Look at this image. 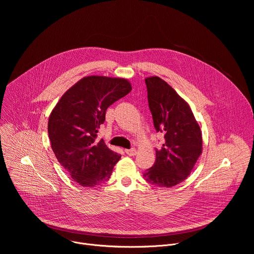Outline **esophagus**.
<instances>
[{"label": "esophagus", "instance_id": "esophagus-1", "mask_svg": "<svg viewBox=\"0 0 254 254\" xmlns=\"http://www.w3.org/2000/svg\"><path fill=\"white\" fill-rule=\"evenodd\" d=\"M126 153L128 156H134L136 154V150L135 149H129V150H126Z\"/></svg>", "mask_w": 254, "mask_h": 254}]
</instances>
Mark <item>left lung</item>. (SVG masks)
I'll return each instance as SVG.
<instances>
[{
  "mask_svg": "<svg viewBox=\"0 0 254 254\" xmlns=\"http://www.w3.org/2000/svg\"><path fill=\"white\" fill-rule=\"evenodd\" d=\"M144 81L154 126L164 133L165 142L156 149V162L143 178L152 185L171 188L191 174L202 154V133L190 105L172 86L159 76Z\"/></svg>",
  "mask_w": 254,
  "mask_h": 254,
  "instance_id": "8db88e82",
  "label": "left lung"
}]
</instances>
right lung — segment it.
Wrapping results in <instances>:
<instances>
[{"instance_id": "add662e5", "label": "right lung", "mask_w": 254, "mask_h": 254, "mask_svg": "<svg viewBox=\"0 0 254 254\" xmlns=\"http://www.w3.org/2000/svg\"><path fill=\"white\" fill-rule=\"evenodd\" d=\"M131 90L126 78L91 75L72 85L48 120L51 148L71 179L95 187L111 178L121 155L97 139L107 107Z\"/></svg>"}]
</instances>
